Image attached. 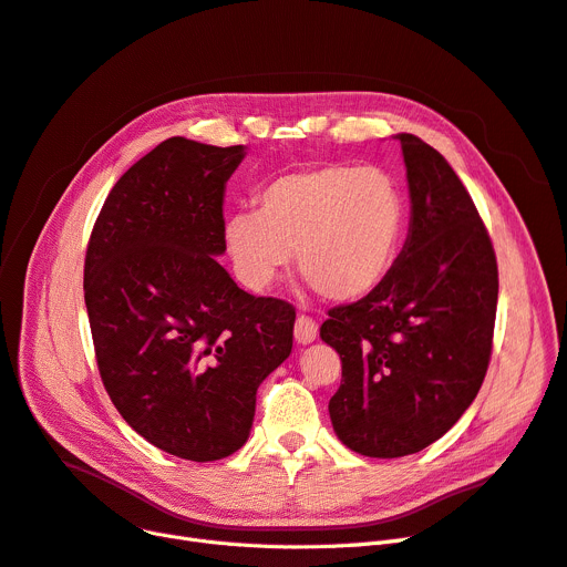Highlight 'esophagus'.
Segmentation results:
<instances>
[{
  "instance_id": "34e87169",
  "label": "esophagus",
  "mask_w": 567,
  "mask_h": 567,
  "mask_svg": "<svg viewBox=\"0 0 567 567\" xmlns=\"http://www.w3.org/2000/svg\"><path fill=\"white\" fill-rule=\"evenodd\" d=\"M319 336V326L312 317L308 315H301L299 319H296V326H293V338L299 344H310L315 342Z\"/></svg>"
}]
</instances>
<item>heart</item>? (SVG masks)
Listing matches in <instances>:
<instances>
[{"label": "heart", "instance_id": "obj_1", "mask_svg": "<svg viewBox=\"0 0 567 567\" xmlns=\"http://www.w3.org/2000/svg\"><path fill=\"white\" fill-rule=\"evenodd\" d=\"M406 202L379 167L326 165L282 174L257 193V212H236L223 238L234 271L261 291L293 264L326 301L374 291L398 261Z\"/></svg>", "mask_w": 567, "mask_h": 567}]
</instances>
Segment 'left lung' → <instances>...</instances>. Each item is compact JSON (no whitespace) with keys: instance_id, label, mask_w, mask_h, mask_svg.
Instances as JSON below:
<instances>
[{"instance_id":"8db88e82","label":"left lung","mask_w":567,"mask_h":567,"mask_svg":"<svg viewBox=\"0 0 567 567\" xmlns=\"http://www.w3.org/2000/svg\"><path fill=\"white\" fill-rule=\"evenodd\" d=\"M395 140L411 199L404 248L389 278L319 331L342 361L333 430L379 460L419 453L462 419L487 372L498 299L494 248L460 176L421 137Z\"/></svg>"}]
</instances>
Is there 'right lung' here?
Instances as JSON below:
<instances>
[{
    "instance_id": "add662e5",
    "label": "right lung",
    "mask_w": 567,
    "mask_h": 567,
    "mask_svg": "<svg viewBox=\"0 0 567 567\" xmlns=\"http://www.w3.org/2000/svg\"><path fill=\"white\" fill-rule=\"evenodd\" d=\"M244 158V144L161 142L110 190L84 259L110 400L140 436L190 462L241 449L259 383L293 342V308L244 291L216 259L225 186Z\"/></svg>"
}]
</instances>
